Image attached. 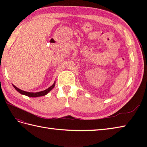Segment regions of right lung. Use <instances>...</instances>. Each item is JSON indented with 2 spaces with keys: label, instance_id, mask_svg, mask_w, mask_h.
Returning <instances> with one entry per match:
<instances>
[{
  "label": "right lung",
  "instance_id": "1",
  "mask_svg": "<svg viewBox=\"0 0 147 147\" xmlns=\"http://www.w3.org/2000/svg\"><path fill=\"white\" fill-rule=\"evenodd\" d=\"M55 85V82H54V84H53V85H52V86H50L49 88H48L47 89L43 90V91H41V92H35V93H33V92H28L23 91V90H20V88H17V87L16 86H14V85H12V86H14V88L19 93H21V94H22V95L28 96H29V97H38V96L46 95L49 92H51V90L54 88Z\"/></svg>",
  "mask_w": 147,
  "mask_h": 147
}]
</instances>
